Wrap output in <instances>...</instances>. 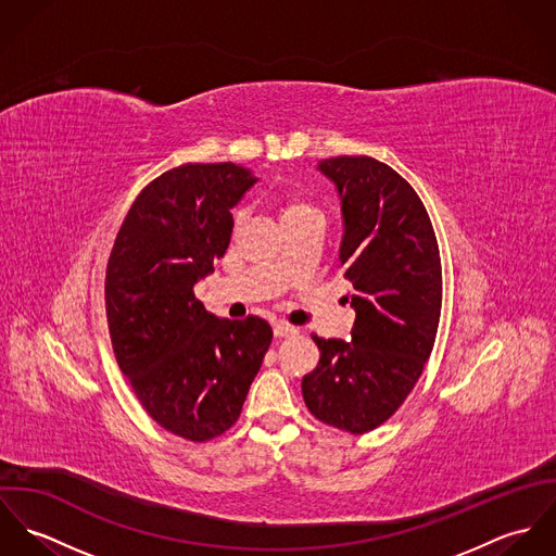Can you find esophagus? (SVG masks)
<instances>
[{
	"instance_id": "esophagus-1",
	"label": "esophagus",
	"mask_w": 556,
	"mask_h": 556,
	"mask_svg": "<svg viewBox=\"0 0 556 556\" xmlns=\"http://www.w3.org/2000/svg\"><path fill=\"white\" fill-rule=\"evenodd\" d=\"M298 329L287 325V323H274V336L276 338H287V336H293Z\"/></svg>"
}]
</instances>
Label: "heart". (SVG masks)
Returning <instances> with one entry per match:
<instances>
[{"label":"heart","mask_w":556,"mask_h":556,"mask_svg":"<svg viewBox=\"0 0 556 556\" xmlns=\"http://www.w3.org/2000/svg\"><path fill=\"white\" fill-rule=\"evenodd\" d=\"M304 216H320L317 207L302 199V197H287L282 199L280 203V218L282 223H289V220H295V218H304Z\"/></svg>","instance_id":"1"}]
</instances>
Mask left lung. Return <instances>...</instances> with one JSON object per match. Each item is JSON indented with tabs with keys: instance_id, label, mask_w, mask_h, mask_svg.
<instances>
[{
	"instance_id": "left-lung-1",
	"label": "left lung",
	"mask_w": 556,
	"mask_h": 556,
	"mask_svg": "<svg viewBox=\"0 0 556 556\" xmlns=\"http://www.w3.org/2000/svg\"><path fill=\"white\" fill-rule=\"evenodd\" d=\"M342 214L338 250L355 311L351 342L313 336L318 366L302 394L323 424L364 434L410 394L432 353L441 317V256L417 192L368 156L320 160Z\"/></svg>"
}]
</instances>
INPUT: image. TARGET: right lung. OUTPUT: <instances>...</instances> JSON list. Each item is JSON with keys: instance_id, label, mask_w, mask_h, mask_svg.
<instances>
[{"instance_id": "right-lung-1", "label": "right lung", "mask_w": 556, "mask_h": 556, "mask_svg": "<svg viewBox=\"0 0 556 556\" xmlns=\"http://www.w3.org/2000/svg\"><path fill=\"white\" fill-rule=\"evenodd\" d=\"M256 181L233 162L162 173L132 203L109 256L117 364L152 419L188 441H210L238 421L271 344L267 320L218 318L194 298L229 248L231 210Z\"/></svg>"}]
</instances>
